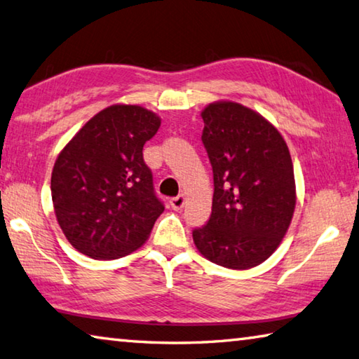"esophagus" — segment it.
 <instances>
[{"label": "esophagus", "instance_id": "34e87169", "mask_svg": "<svg viewBox=\"0 0 359 359\" xmlns=\"http://www.w3.org/2000/svg\"><path fill=\"white\" fill-rule=\"evenodd\" d=\"M169 205H171L174 210H180V208L185 205V196L184 194H179V196L172 198L171 201H169Z\"/></svg>", "mask_w": 359, "mask_h": 359}]
</instances>
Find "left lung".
I'll return each mask as SVG.
<instances>
[{
	"mask_svg": "<svg viewBox=\"0 0 359 359\" xmlns=\"http://www.w3.org/2000/svg\"><path fill=\"white\" fill-rule=\"evenodd\" d=\"M201 116L215 191L194 245L213 264L252 269L281 245L295 210L289 147L273 123L237 102H213Z\"/></svg>",
	"mask_w": 359,
	"mask_h": 359,
	"instance_id": "8db88e82",
	"label": "left lung"
}]
</instances>
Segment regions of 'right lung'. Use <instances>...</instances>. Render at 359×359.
Returning <instances> with one entry per match:
<instances>
[{"instance_id":"right-lung-1","label":"right lung","mask_w":359,"mask_h":359,"mask_svg":"<svg viewBox=\"0 0 359 359\" xmlns=\"http://www.w3.org/2000/svg\"><path fill=\"white\" fill-rule=\"evenodd\" d=\"M160 117L140 105H111L84 123L51 172L55 215L84 256L111 260L138 250L165 205L142 158Z\"/></svg>"}]
</instances>
